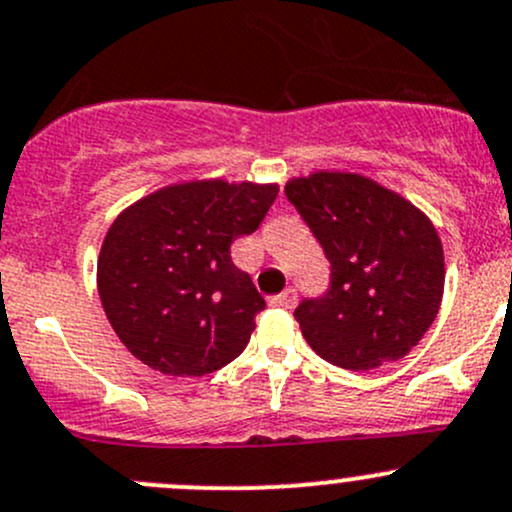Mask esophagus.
<instances>
[{"label": "esophagus", "instance_id": "esophagus-1", "mask_svg": "<svg viewBox=\"0 0 512 512\" xmlns=\"http://www.w3.org/2000/svg\"><path fill=\"white\" fill-rule=\"evenodd\" d=\"M270 304L279 306V309H294V306H297V292H294V289H287V292L272 297Z\"/></svg>", "mask_w": 512, "mask_h": 512}]
</instances>
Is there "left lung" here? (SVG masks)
<instances>
[{
	"mask_svg": "<svg viewBox=\"0 0 512 512\" xmlns=\"http://www.w3.org/2000/svg\"><path fill=\"white\" fill-rule=\"evenodd\" d=\"M284 191L331 262L326 297L294 311L306 343L355 373L405 358L444 297V247L429 215L355 171H311Z\"/></svg>",
	"mask_w": 512,
	"mask_h": 512,
	"instance_id": "1",
	"label": "left lung"
}]
</instances>
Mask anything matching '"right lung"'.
I'll return each mask as SVG.
<instances>
[{
    "mask_svg": "<svg viewBox=\"0 0 512 512\" xmlns=\"http://www.w3.org/2000/svg\"><path fill=\"white\" fill-rule=\"evenodd\" d=\"M279 184L191 179L147 193L112 220L98 255L102 309L137 360L198 378L245 351L265 299L230 260Z\"/></svg>",
    "mask_w": 512,
    "mask_h": 512,
    "instance_id": "obj_1",
    "label": "right lung"
}]
</instances>
